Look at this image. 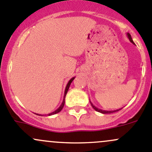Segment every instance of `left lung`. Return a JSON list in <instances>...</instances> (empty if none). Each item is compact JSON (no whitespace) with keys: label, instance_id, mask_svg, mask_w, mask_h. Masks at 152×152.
<instances>
[{"label":"left lung","instance_id":"left-lung-1","mask_svg":"<svg viewBox=\"0 0 152 152\" xmlns=\"http://www.w3.org/2000/svg\"><path fill=\"white\" fill-rule=\"evenodd\" d=\"M127 36H128L129 39H130V41H131V42H132V44H135V43H134V42H133V41H132V38H131V36H130V34H129V33H127ZM91 105H92V108H93L95 110V111H98V112H100V113H102V114H111V113H113V112H116V111H119V110H120V109H119V110H115V111H103V110L98 109V108H96V107H95V106H94V105H92V103H91Z\"/></svg>","mask_w":152,"mask_h":152}]
</instances>
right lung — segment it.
<instances>
[{
  "label": "right lung",
  "mask_w": 152,
  "mask_h": 152,
  "mask_svg": "<svg viewBox=\"0 0 152 152\" xmlns=\"http://www.w3.org/2000/svg\"><path fill=\"white\" fill-rule=\"evenodd\" d=\"M75 79L74 77L72 78V79H71V80H70L69 81H68V84H67L66 88H65V94H64V99H63V103H62L61 105H60V106L59 107V108H57V109L56 110V111H54V112H52V113H51V114H48V115H49V116H51V115H53V114H57V113H59V112H60V111H61L62 109H63V108L64 105H65V95H66L67 92H68V89H69V87H70V85H71V82H72V81H73V79ZM37 115H38V114H37Z\"/></svg>",
  "instance_id": "right-lung-1"
}]
</instances>
